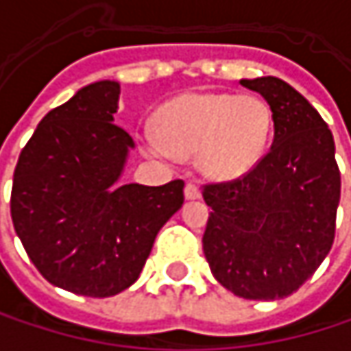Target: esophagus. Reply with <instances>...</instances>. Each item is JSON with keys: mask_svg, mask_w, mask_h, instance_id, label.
Instances as JSON below:
<instances>
[{"mask_svg": "<svg viewBox=\"0 0 351 351\" xmlns=\"http://www.w3.org/2000/svg\"><path fill=\"white\" fill-rule=\"evenodd\" d=\"M184 197L186 199H199L201 197V189H199V184L195 180H189L184 184Z\"/></svg>", "mask_w": 351, "mask_h": 351, "instance_id": "1", "label": "esophagus"}]
</instances>
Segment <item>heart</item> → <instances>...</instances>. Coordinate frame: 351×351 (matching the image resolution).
<instances>
[{
	"instance_id": "heart-1",
	"label": "heart",
	"mask_w": 351,
	"mask_h": 351,
	"mask_svg": "<svg viewBox=\"0 0 351 351\" xmlns=\"http://www.w3.org/2000/svg\"><path fill=\"white\" fill-rule=\"evenodd\" d=\"M156 134L144 136L152 156H195L211 178L245 175L262 158L272 130V111L258 95L191 93L165 104L154 117Z\"/></svg>"
}]
</instances>
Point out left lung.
I'll list each match as a JSON object with an SVG mask.
<instances>
[{"instance_id": "8db88e82", "label": "left lung", "mask_w": 351, "mask_h": 351, "mask_svg": "<svg viewBox=\"0 0 351 351\" xmlns=\"http://www.w3.org/2000/svg\"><path fill=\"white\" fill-rule=\"evenodd\" d=\"M240 83L270 106L274 142L245 175L203 184V252L228 291L274 301L299 291L329 254L341 176L333 136L299 91L276 77Z\"/></svg>"}]
</instances>
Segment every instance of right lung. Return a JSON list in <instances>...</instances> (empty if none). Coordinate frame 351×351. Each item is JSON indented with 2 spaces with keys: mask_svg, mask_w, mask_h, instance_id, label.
<instances>
[{
  "mask_svg": "<svg viewBox=\"0 0 351 351\" xmlns=\"http://www.w3.org/2000/svg\"><path fill=\"white\" fill-rule=\"evenodd\" d=\"M117 97L115 81H99L48 111L14 171L16 234L50 285L83 297H113L134 285L184 201L180 178L117 184L134 148L113 123Z\"/></svg>",
  "mask_w": 351,
  "mask_h": 351,
  "instance_id": "add662e5",
  "label": "right lung"
}]
</instances>
